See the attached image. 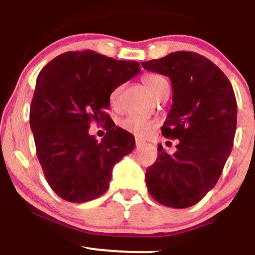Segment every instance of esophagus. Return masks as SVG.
Instances as JSON below:
<instances>
[{"label": "esophagus", "instance_id": "obj_1", "mask_svg": "<svg viewBox=\"0 0 255 255\" xmlns=\"http://www.w3.org/2000/svg\"><path fill=\"white\" fill-rule=\"evenodd\" d=\"M144 144H145V140H143L140 138H136V146H137V148H139V146H142Z\"/></svg>", "mask_w": 255, "mask_h": 255}]
</instances>
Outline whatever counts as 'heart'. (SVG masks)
<instances>
[{
    "instance_id": "obj_1",
    "label": "heart",
    "mask_w": 255,
    "mask_h": 255,
    "mask_svg": "<svg viewBox=\"0 0 255 255\" xmlns=\"http://www.w3.org/2000/svg\"><path fill=\"white\" fill-rule=\"evenodd\" d=\"M143 85L150 93L151 97L156 98L161 93L169 91L168 81L158 74H146L142 77ZM122 92V87H117L110 95V101L112 106H117L118 104L119 94ZM155 127V122L151 119L143 118L138 116H128L121 121V128L128 132L134 134L137 137H145Z\"/></svg>"
}]
</instances>
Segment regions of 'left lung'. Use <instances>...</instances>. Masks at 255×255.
<instances>
[{
	"label": "left lung",
	"instance_id": "8db88e82",
	"mask_svg": "<svg viewBox=\"0 0 255 255\" xmlns=\"http://www.w3.org/2000/svg\"><path fill=\"white\" fill-rule=\"evenodd\" d=\"M142 67L170 79L173 104L161 131L178 139L174 154L158 145L156 162L146 168V186L160 204L188 208L214 188L232 152L234 91L222 70L196 52L178 51Z\"/></svg>",
	"mask_w": 255,
	"mask_h": 255
}]
</instances>
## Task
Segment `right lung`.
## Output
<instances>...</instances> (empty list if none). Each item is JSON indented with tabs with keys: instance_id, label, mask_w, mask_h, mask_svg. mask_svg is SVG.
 <instances>
[{
	"instance_id": "add662e5",
	"label": "right lung",
	"mask_w": 255,
	"mask_h": 255,
	"mask_svg": "<svg viewBox=\"0 0 255 255\" xmlns=\"http://www.w3.org/2000/svg\"><path fill=\"white\" fill-rule=\"evenodd\" d=\"M139 71L136 61L85 50L62 53L39 73L29 124L45 178L61 198L85 203L103 196L113 166L133 150L134 137L106 111L113 89ZM92 121L108 124L101 142L88 132Z\"/></svg>"
}]
</instances>
